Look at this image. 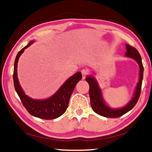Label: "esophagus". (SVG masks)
Segmentation results:
<instances>
[{"instance_id":"1","label":"esophagus","mask_w":152,"mask_h":152,"mask_svg":"<svg viewBox=\"0 0 152 152\" xmlns=\"http://www.w3.org/2000/svg\"><path fill=\"white\" fill-rule=\"evenodd\" d=\"M81 73L82 75V78L84 79L86 77V75L88 74V71H87L86 69H82L81 70Z\"/></svg>"}]
</instances>
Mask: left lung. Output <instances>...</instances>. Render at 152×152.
Wrapping results in <instances>:
<instances>
[{"label":"left lung","mask_w":152,"mask_h":152,"mask_svg":"<svg viewBox=\"0 0 152 152\" xmlns=\"http://www.w3.org/2000/svg\"><path fill=\"white\" fill-rule=\"evenodd\" d=\"M126 47H127V52L125 55L127 56L128 57L134 59L140 66V80H139L137 86L136 87L134 96L125 107H123L122 109L115 110L107 106L102 99L101 89L99 88L95 79L92 76H88L86 78V81L88 83L90 87L89 96L91 99L92 109L95 113L102 117L109 118H117L121 117L122 115L129 111L135 107L138 101L139 98H140L143 76V66L142 61H141V58L138 51L135 48L129 44H126Z\"/></svg>","instance_id":"1"}]
</instances>
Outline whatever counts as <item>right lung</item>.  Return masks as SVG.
Segmentation results:
<instances>
[{"instance_id":"add662e5","label":"right lung","mask_w":152,"mask_h":152,"mask_svg":"<svg viewBox=\"0 0 152 152\" xmlns=\"http://www.w3.org/2000/svg\"><path fill=\"white\" fill-rule=\"evenodd\" d=\"M33 42L21 49L17 53L15 60L13 71L14 86L17 94L25 109L33 116L42 119H54L62 115L68 108L70 96L76 84L82 79V74L78 72L67 80L59 91L52 96L45 100H34L27 96L20 88L17 78V62L25 49L29 47Z\"/></svg>"}]
</instances>
